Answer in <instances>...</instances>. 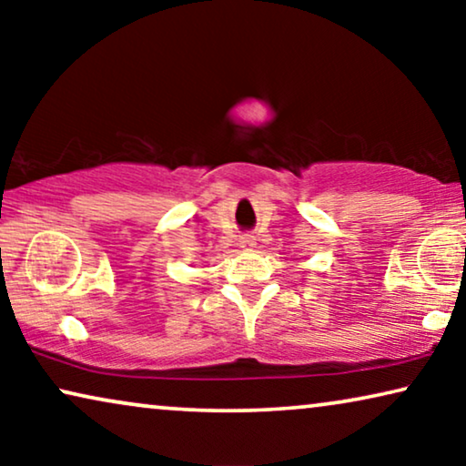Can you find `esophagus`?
I'll use <instances>...</instances> for the list:
<instances>
[{
  "label": "esophagus",
  "mask_w": 466,
  "mask_h": 466,
  "mask_svg": "<svg viewBox=\"0 0 466 466\" xmlns=\"http://www.w3.org/2000/svg\"><path fill=\"white\" fill-rule=\"evenodd\" d=\"M239 246L244 248V250H250V248L257 246V238H254V235H250V233L241 235V239H239Z\"/></svg>",
  "instance_id": "esophagus-1"
}]
</instances>
